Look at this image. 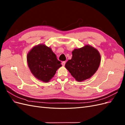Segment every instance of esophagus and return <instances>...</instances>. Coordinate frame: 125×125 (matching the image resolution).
Instances as JSON below:
<instances>
[{"label": "esophagus", "instance_id": "esophagus-1", "mask_svg": "<svg viewBox=\"0 0 125 125\" xmlns=\"http://www.w3.org/2000/svg\"><path fill=\"white\" fill-rule=\"evenodd\" d=\"M65 63H66V62H62V65L63 66H64L65 65Z\"/></svg>", "mask_w": 125, "mask_h": 125}]
</instances>
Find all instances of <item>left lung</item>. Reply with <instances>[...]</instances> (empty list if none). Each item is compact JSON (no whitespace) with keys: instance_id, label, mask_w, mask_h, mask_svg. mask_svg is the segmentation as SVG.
I'll return each instance as SVG.
<instances>
[{"instance_id":"8db88e82","label":"left lung","mask_w":125,"mask_h":125,"mask_svg":"<svg viewBox=\"0 0 125 125\" xmlns=\"http://www.w3.org/2000/svg\"><path fill=\"white\" fill-rule=\"evenodd\" d=\"M72 54V58L66 63L65 67L75 80L81 82L93 76L99 68L101 60L97 49L85 45L74 49Z\"/></svg>"}]
</instances>
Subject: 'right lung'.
<instances>
[{"label": "right lung", "mask_w": 125, "mask_h": 125, "mask_svg": "<svg viewBox=\"0 0 125 125\" xmlns=\"http://www.w3.org/2000/svg\"><path fill=\"white\" fill-rule=\"evenodd\" d=\"M26 59L31 73L44 82L50 81L62 66L52 48L43 44L34 46L28 52Z\"/></svg>", "instance_id": "add662e5"}]
</instances>
